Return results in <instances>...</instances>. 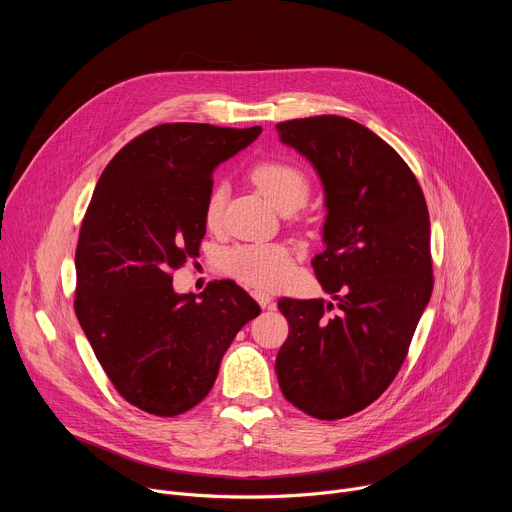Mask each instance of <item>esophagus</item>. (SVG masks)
<instances>
[{"label":"esophagus","mask_w":512,"mask_h":512,"mask_svg":"<svg viewBox=\"0 0 512 512\" xmlns=\"http://www.w3.org/2000/svg\"><path fill=\"white\" fill-rule=\"evenodd\" d=\"M251 296L255 298V302H257L261 308H269L271 302H273V298H271L269 294H265V291H259V289H255Z\"/></svg>","instance_id":"esophagus-1"}]
</instances>
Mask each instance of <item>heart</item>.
Segmentation results:
<instances>
[{"mask_svg": "<svg viewBox=\"0 0 512 512\" xmlns=\"http://www.w3.org/2000/svg\"><path fill=\"white\" fill-rule=\"evenodd\" d=\"M253 182L259 190L281 210L294 212L308 202L310 178L296 164L285 160H269L253 170ZM227 188L218 184L210 190L204 206V221L216 225L223 214ZM225 269L255 287H279L291 271H294V257L281 243H253L239 245L225 253Z\"/></svg>", "mask_w": 512, "mask_h": 512, "instance_id": "1", "label": "heart"}]
</instances>
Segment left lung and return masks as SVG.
I'll return each instance as SVG.
<instances>
[{
  "label": "left lung",
  "instance_id": "8db88e82",
  "mask_svg": "<svg viewBox=\"0 0 512 512\" xmlns=\"http://www.w3.org/2000/svg\"><path fill=\"white\" fill-rule=\"evenodd\" d=\"M324 186V251L312 265L332 302H277L289 336L277 352L281 393L318 419L369 407L397 377L433 277L429 214L417 178L369 127L338 115L277 125Z\"/></svg>",
  "mask_w": 512,
  "mask_h": 512
}]
</instances>
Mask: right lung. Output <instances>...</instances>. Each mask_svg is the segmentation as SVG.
<instances>
[{
    "label": "right lung",
    "instance_id": "right-lung-1",
    "mask_svg": "<svg viewBox=\"0 0 512 512\" xmlns=\"http://www.w3.org/2000/svg\"><path fill=\"white\" fill-rule=\"evenodd\" d=\"M261 133L208 123L152 127L107 164L79 235L75 312L117 393L160 417L212 389L259 304L235 281L176 294L172 269L198 255L212 172Z\"/></svg>",
    "mask_w": 512,
    "mask_h": 512
}]
</instances>
